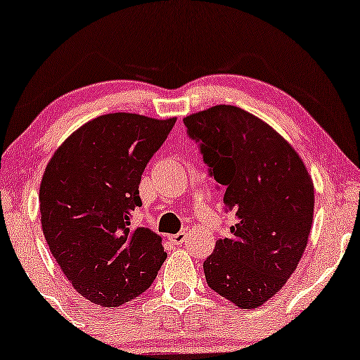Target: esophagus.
<instances>
[{"label": "esophagus", "mask_w": 360, "mask_h": 360, "mask_svg": "<svg viewBox=\"0 0 360 360\" xmlns=\"http://www.w3.org/2000/svg\"><path fill=\"white\" fill-rule=\"evenodd\" d=\"M186 232H179V233H174V235H169V240H171L174 245H181L186 240Z\"/></svg>", "instance_id": "34e87169"}]
</instances>
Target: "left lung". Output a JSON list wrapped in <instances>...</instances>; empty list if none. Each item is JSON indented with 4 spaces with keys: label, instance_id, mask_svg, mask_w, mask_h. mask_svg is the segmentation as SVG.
Instances as JSON below:
<instances>
[{
    "label": "left lung",
    "instance_id": "left-lung-1",
    "mask_svg": "<svg viewBox=\"0 0 360 360\" xmlns=\"http://www.w3.org/2000/svg\"><path fill=\"white\" fill-rule=\"evenodd\" d=\"M235 213L230 237L203 262L206 283L240 309L278 295L307 249L315 188L295 147L269 123L232 105L184 118Z\"/></svg>",
    "mask_w": 360,
    "mask_h": 360
}]
</instances>
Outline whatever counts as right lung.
I'll list each match as a JSON object with an SVG mask.
<instances>
[{
	"label": "right lung",
	"mask_w": 360,
	"mask_h": 360,
	"mask_svg": "<svg viewBox=\"0 0 360 360\" xmlns=\"http://www.w3.org/2000/svg\"><path fill=\"white\" fill-rule=\"evenodd\" d=\"M176 117L108 113L74 130L53 152L40 183V223L72 288L103 308L142 295L166 260L162 238L131 226L139 184Z\"/></svg>",
	"instance_id": "right-lung-1"
}]
</instances>
